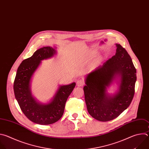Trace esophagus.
<instances>
[{"mask_svg": "<svg viewBox=\"0 0 149 149\" xmlns=\"http://www.w3.org/2000/svg\"><path fill=\"white\" fill-rule=\"evenodd\" d=\"M84 81L83 80H77V86H79V87H81L84 85Z\"/></svg>", "mask_w": 149, "mask_h": 149, "instance_id": "1", "label": "esophagus"}]
</instances>
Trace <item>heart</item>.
I'll use <instances>...</instances> for the list:
<instances>
[{"label":"heart","mask_w":149,"mask_h":149,"mask_svg":"<svg viewBox=\"0 0 149 149\" xmlns=\"http://www.w3.org/2000/svg\"><path fill=\"white\" fill-rule=\"evenodd\" d=\"M96 54H97V53L96 52L91 50L90 52H88V53H87V57L88 58H93V57H95L96 55Z\"/></svg>","instance_id":"obj_1"}]
</instances>
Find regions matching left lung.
<instances>
[{
    "instance_id": "1",
    "label": "left lung",
    "mask_w": 149,
    "mask_h": 149,
    "mask_svg": "<svg viewBox=\"0 0 149 149\" xmlns=\"http://www.w3.org/2000/svg\"><path fill=\"white\" fill-rule=\"evenodd\" d=\"M116 45L115 55L86 75L83 87L88 113L101 122L119 116L129 106L134 94L136 69L126 49L119 44ZM114 82L118 91L108 94L107 88Z\"/></svg>"
}]
</instances>
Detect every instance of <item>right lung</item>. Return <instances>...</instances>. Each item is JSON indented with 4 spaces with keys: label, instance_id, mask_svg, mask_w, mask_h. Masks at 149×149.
I'll list each match as a JSON object with an SVG mask.
<instances>
[{
    "label": "right lung",
    "instance_id": "1",
    "mask_svg": "<svg viewBox=\"0 0 149 149\" xmlns=\"http://www.w3.org/2000/svg\"><path fill=\"white\" fill-rule=\"evenodd\" d=\"M56 47L46 46L37 50L33 54L23 61L15 77L13 89L19 105L29 119L39 125H47L58 121L63 114L65 103L76 86L73 82L60 85L53 98L47 103L38 102L32 95L31 81L42 61L56 54Z\"/></svg>",
    "mask_w": 149,
    "mask_h": 149
}]
</instances>
